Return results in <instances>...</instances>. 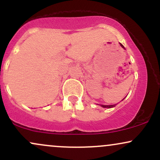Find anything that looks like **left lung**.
Segmentation results:
<instances>
[{"mask_svg": "<svg viewBox=\"0 0 160 160\" xmlns=\"http://www.w3.org/2000/svg\"><path fill=\"white\" fill-rule=\"evenodd\" d=\"M120 45H121V47H122V48H124V47H123V46H122V44H121V43H120ZM124 49H125V48H124ZM115 105H116V104H113V105H103V104H102V105H101V106H102V107H103V108H111L115 107Z\"/></svg>", "mask_w": 160, "mask_h": 160, "instance_id": "1", "label": "left lung"}]
</instances>
